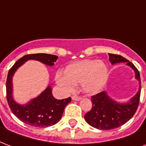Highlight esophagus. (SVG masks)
<instances>
[{
  "mask_svg": "<svg viewBox=\"0 0 146 146\" xmlns=\"http://www.w3.org/2000/svg\"><path fill=\"white\" fill-rule=\"evenodd\" d=\"M72 100L79 101L82 99V97H80V96H72Z\"/></svg>",
  "mask_w": 146,
  "mask_h": 146,
  "instance_id": "esophagus-1",
  "label": "esophagus"
}]
</instances>
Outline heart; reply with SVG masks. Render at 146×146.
<instances>
[{
    "label": "heart",
    "instance_id": "heart-1",
    "mask_svg": "<svg viewBox=\"0 0 146 146\" xmlns=\"http://www.w3.org/2000/svg\"><path fill=\"white\" fill-rule=\"evenodd\" d=\"M108 78L106 64L97 60H82L69 64L64 74L58 72L56 82L67 92H71L74 85L81 83L85 92L95 94L105 86Z\"/></svg>",
    "mask_w": 146,
    "mask_h": 146
}]
</instances>
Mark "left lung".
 Instances as JSON below:
<instances>
[{
  "mask_svg": "<svg viewBox=\"0 0 146 146\" xmlns=\"http://www.w3.org/2000/svg\"><path fill=\"white\" fill-rule=\"evenodd\" d=\"M111 64L125 62L134 70L135 78L139 82V90L129 102L120 104L109 97L106 92H102L91 98L92 109L85 114V119L88 124L95 129L110 130L121 126L131 119L139 104L141 93V80L139 72L131 62L121 55L108 54Z\"/></svg>",
  "mask_w": 146,
  "mask_h": 146,
  "instance_id": "1",
  "label": "left lung"
}]
</instances>
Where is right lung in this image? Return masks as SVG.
<instances>
[{
	"label": "right lung",
	"instance_id": "add662e5",
	"mask_svg": "<svg viewBox=\"0 0 146 146\" xmlns=\"http://www.w3.org/2000/svg\"><path fill=\"white\" fill-rule=\"evenodd\" d=\"M57 59L58 56L48 54H27L17 60L8 72L6 82L8 106L17 119L31 126L45 128L58 123L61 119L65 106L70 103L72 98L69 97L58 100L52 95L51 86H48L37 98L31 99L26 105H20L13 99L12 77L17 69L27 60H36L48 66H53Z\"/></svg>",
	"mask_w": 146,
	"mask_h": 146
}]
</instances>
